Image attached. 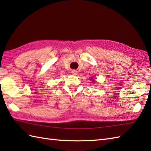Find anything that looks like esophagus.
I'll return each instance as SVG.
<instances>
[{
  "label": "esophagus",
  "mask_w": 151,
  "mask_h": 151,
  "mask_svg": "<svg viewBox=\"0 0 151 151\" xmlns=\"http://www.w3.org/2000/svg\"><path fill=\"white\" fill-rule=\"evenodd\" d=\"M71 73H72V75H78V71L76 70H72Z\"/></svg>",
  "instance_id": "1"
}]
</instances>
